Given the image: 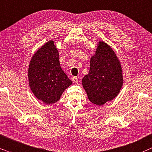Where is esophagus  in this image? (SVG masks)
I'll list each match as a JSON object with an SVG mask.
<instances>
[{
	"mask_svg": "<svg viewBox=\"0 0 152 152\" xmlns=\"http://www.w3.org/2000/svg\"><path fill=\"white\" fill-rule=\"evenodd\" d=\"M72 81L74 83H76L78 82V78L77 77H73Z\"/></svg>",
	"mask_w": 152,
	"mask_h": 152,
	"instance_id": "esophagus-1",
	"label": "esophagus"
}]
</instances>
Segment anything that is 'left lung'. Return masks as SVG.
I'll list each match as a JSON object with an SVG mask.
<instances>
[{
    "label": "left lung",
    "mask_w": 152,
    "mask_h": 152,
    "mask_svg": "<svg viewBox=\"0 0 152 152\" xmlns=\"http://www.w3.org/2000/svg\"><path fill=\"white\" fill-rule=\"evenodd\" d=\"M90 71L82 79L88 99L96 105L104 104L118 95L122 87V68L114 51L99 41L90 62Z\"/></svg>",
    "instance_id": "8db88e82"
}]
</instances>
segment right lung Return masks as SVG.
Masks as SVG:
<instances>
[{
	"label": "right lung",
	"instance_id": "right-lung-1",
	"mask_svg": "<svg viewBox=\"0 0 152 152\" xmlns=\"http://www.w3.org/2000/svg\"><path fill=\"white\" fill-rule=\"evenodd\" d=\"M29 86L36 98L46 104L56 102L72 84L59 64V53L53 41L38 49L28 66Z\"/></svg>",
	"mask_w": 152,
	"mask_h": 152
}]
</instances>
